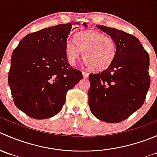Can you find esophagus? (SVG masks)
Segmentation results:
<instances>
[{
	"label": "esophagus",
	"mask_w": 157,
	"mask_h": 157,
	"mask_svg": "<svg viewBox=\"0 0 157 157\" xmlns=\"http://www.w3.org/2000/svg\"><path fill=\"white\" fill-rule=\"evenodd\" d=\"M83 78H88L89 74H88V73L83 71Z\"/></svg>",
	"instance_id": "34e87169"
}]
</instances>
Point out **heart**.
I'll return each instance as SVG.
<instances>
[{
    "label": "heart",
    "instance_id": "obj_1",
    "mask_svg": "<svg viewBox=\"0 0 157 157\" xmlns=\"http://www.w3.org/2000/svg\"><path fill=\"white\" fill-rule=\"evenodd\" d=\"M118 52L116 42L96 30L80 32L74 41L67 40L64 47L66 58L71 65H75L83 52L86 66L96 72L109 68L115 61Z\"/></svg>",
    "mask_w": 157,
    "mask_h": 157
}]
</instances>
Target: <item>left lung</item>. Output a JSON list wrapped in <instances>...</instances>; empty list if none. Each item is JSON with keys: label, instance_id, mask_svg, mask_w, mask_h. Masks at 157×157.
I'll list each match as a JSON object with an SVG mask.
<instances>
[{"label": "left lung", "instance_id": "8db88e82", "mask_svg": "<svg viewBox=\"0 0 157 157\" xmlns=\"http://www.w3.org/2000/svg\"><path fill=\"white\" fill-rule=\"evenodd\" d=\"M96 26L115 39L118 52L109 68L89 76V106L98 119L118 123L144 102L150 85V58L135 36L122 30Z\"/></svg>", "mask_w": 157, "mask_h": 157}]
</instances>
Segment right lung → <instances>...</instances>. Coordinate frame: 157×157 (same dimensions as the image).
<instances>
[{"label": "right lung", "instance_id": "obj_1", "mask_svg": "<svg viewBox=\"0 0 157 157\" xmlns=\"http://www.w3.org/2000/svg\"><path fill=\"white\" fill-rule=\"evenodd\" d=\"M79 25L59 24L30 33L13 52L8 83L14 104L28 116L45 119L57 115L67 92L83 78L64 52L71 31Z\"/></svg>", "mask_w": 157, "mask_h": 157}]
</instances>
